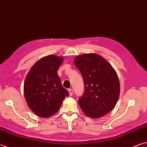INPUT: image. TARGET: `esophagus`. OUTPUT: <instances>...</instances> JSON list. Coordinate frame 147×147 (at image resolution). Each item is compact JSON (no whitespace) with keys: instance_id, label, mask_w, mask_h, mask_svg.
<instances>
[{"instance_id":"1","label":"esophagus","mask_w":147,"mask_h":147,"mask_svg":"<svg viewBox=\"0 0 147 147\" xmlns=\"http://www.w3.org/2000/svg\"><path fill=\"white\" fill-rule=\"evenodd\" d=\"M69 95L70 96H72L73 95V90H72V89H69Z\"/></svg>"}]
</instances>
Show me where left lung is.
<instances>
[{
  "mask_svg": "<svg viewBox=\"0 0 147 147\" xmlns=\"http://www.w3.org/2000/svg\"><path fill=\"white\" fill-rule=\"evenodd\" d=\"M74 63L82 74L85 92L78 103L86 115L99 118L112 111L120 94V83L111 64L95 53L77 55Z\"/></svg>",
  "mask_w": 147,
  "mask_h": 147,
  "instance_id": "8db88e82",
  "label": "left lung"
}]
</instances>
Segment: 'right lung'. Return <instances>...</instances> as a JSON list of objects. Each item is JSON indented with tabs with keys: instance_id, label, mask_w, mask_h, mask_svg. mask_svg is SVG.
Returning a JSON list of instances; mask_svg holds the SVG:
<instances>
[{
	"instance_id": "right-lung-1",
	"label": "right lung",
	"mask_w": 147,
	"mask_h": 147,
	"mask_svg": "<svg viewBox=\"0 0 147 147\" xmlns=\"http://www.w3.org/2000/svg\"><path fill=\"white\" fill-rule=\"evenodd\" d=\"M63 61L62 56H45L33 65L26 76L24 98L31 110L40 117H49L55 114L69 95L57 74Z\"/></svg>"
}]
</instances>
